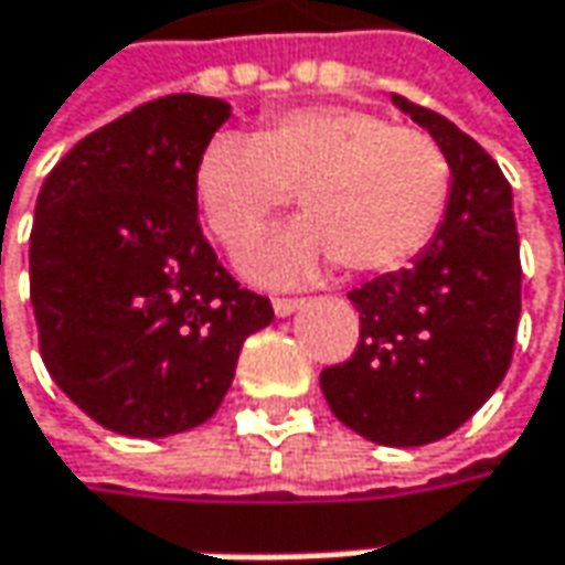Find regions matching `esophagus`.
<instances>
[{
    "label": "esophagus",
    "instance_id": "obj_1",
    "mask_svg": "<svg viewBox=\"0 0 565 565\" xmlns=\"http://www.w3.org/2000/svg\"><path fill=\"white\" fill-rule=\"evenodd\" d=\"M301 308V298H289V296H276L273 298V311L279 315V318H286V315H292Z\"/></svg>",
    "mask_w": 565,
    "mask_h": 565
}]
</instances>
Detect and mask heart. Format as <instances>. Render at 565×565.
<instances>
[{"instance_id":"b5f03b06","label":"heart","mask_w":565,"mask_h":565,"mask_svg":"<svg viewBox=\"0 0 565 565\" xmlns=\"http://www.w3.org/2000/svg\"><path fill=\"white\" fill-rule=\"evenodd\" d=\"M193 186L228 250L250 247L286 206V190H298L305 222L247 257L254 276L292 282L333 257L353 273L413 264L448 215L451 161L426 129L369 107L308 104L273 114L254 136H212Z\"/></svg>"}]
</instances>
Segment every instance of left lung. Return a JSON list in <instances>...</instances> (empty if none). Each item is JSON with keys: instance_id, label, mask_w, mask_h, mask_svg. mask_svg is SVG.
I'll return each instance as SVG.
<instances>
[{"instance_id": "left-lung-1", "label": "left lung", "mask_w": 565, "mask_h": 565, "mask_svg": "<svg viewBox=\"0 0 565 565\" xmlns=\"http://www.w3.org/2000/svg\"><path fill=\"white\" fill-rule=\"evenodd\" d=\"M451 161V203L436 241L409 269L350 292L355 353L327 365L333 416L379 445L438 441L505 379L522 315V257L512 186L493 156L441 114L394 95Z\"/></svg>"}]
</instances>
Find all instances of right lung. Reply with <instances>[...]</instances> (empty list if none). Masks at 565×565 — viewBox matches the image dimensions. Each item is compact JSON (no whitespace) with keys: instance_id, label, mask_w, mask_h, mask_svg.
Returning a JSON list of instances; mask_svg holds the SVG:
<instances>
[{"instance_id":"1","label":"right lung","mask_w":565,"mask_h":565,"mask_svg":"<svg viewBox=\"0 0 565 565\" xmlns=\"http://www.w3.org/2000/svg\"><path fill=\"white\" fill-rule=\"evenodd\" d=\"M232 117L168 95L75 142L46 174L31 228V305L50 379L110 433L174 436L206 423L267 296L218 264L193 171Z\"/></svg>"}]
</instances>
